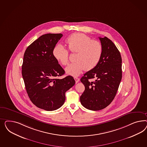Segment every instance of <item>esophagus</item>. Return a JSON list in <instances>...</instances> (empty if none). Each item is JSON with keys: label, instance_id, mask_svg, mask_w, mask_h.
<instances>
[{"label": "esophagus", "instance_id": "34e87169", "mask_svg": "<svg viewBox=\"0 0 147 147\" xmlns=\"http://www.w3.org/2000/svg\"><path fill=\"white\" fill-rule=\"evenodd\" d=\"M74 80L76 81V83H78V82L79 81V80H80V79H79L77 76H74Z\"/></svg>", "mask_w": 147, "mask_h": 147}]
</instances>
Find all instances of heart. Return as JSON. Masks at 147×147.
<instances>
[{"label": "heart", "mask_w": 147, "mask_h": 147, "mask_svg": "<svg viewBox=\"0 0 147 147\" xmlns=\"http://www.w3.org/2000/svg\"><path fill=\"white\" fill-rule=\"evenodd\" d=\"M69 49L76 53V61L66 68V71L71 76H78L84 70L90 71L98 64L103 52L102 46L97 40L89 36L76 33L69 36L66 40ZM54 57L63 66L69 62V52L61 44L56 45L53 49Z\"/></svg>", "instance_id": "heart-1"}]
</instances>
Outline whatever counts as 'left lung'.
Wrapping results in <instances>:
<instances>
[{
  "mask_svg": "<svg viewBox=\"0 0 147 147\" xmlns=\"http://www.w3.org/2000/svg\"><path fill=\"white\" fill-rule=\"evenodd\" d=\"M99 39L103 47L100 60L80 80L85 87L80 96L81 103L86 108L94 111L110 105L122 79V58L119 51L106 36L99 37Z\"/></svg>",
  "mask_w": 147,
  "mask_h": 147,
  "instance_id": "left-lung-1",
  "label": "left lung"
}]
</instances>
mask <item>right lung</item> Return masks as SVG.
<instances>
[{"label":"right lung","mask_w":147,"mask_h":147,"mask_svg":"<svg viewBox=\"0 0 147 147\" xmlns=\"http://www.w3.org/2000/svg\"><path fill=\"white\" fill-rule=\"evenodd\" d=\"M63 35L48 33L27 48L23 59L22 76L28 96L36 106L47 111L61 107L65 93L75 85L71 76L58 78L65 71L54 57L53 49Z\"/></svg>","instance_id":"right-lung-1"}]
</instances>
